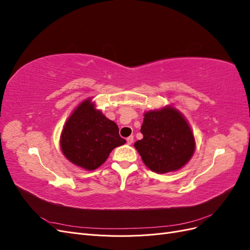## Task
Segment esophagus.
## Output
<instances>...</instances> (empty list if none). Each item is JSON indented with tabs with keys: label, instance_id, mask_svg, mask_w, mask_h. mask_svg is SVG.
I'll use <instances>...</instances> for the list:
<instances>
[{
	"label": "esophagus",
	"instance_id": "esophagus-1",
	"mask_svg": "<svg viewBox=\"0 0 250 250\" xmlns=\"http://www.w3.org/2000/svg\"><path fill=\"white\" fill-rule=\"evenodd\" d=\"M126 142H127L128 145H131L132 142H133V137H132V135H130V137H128V138L126 139Z\"/></svg>",
	"mask_w": 250,
	"mask_h": 250
}]
</instances>
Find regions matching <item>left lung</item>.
<instances>
[{"mask_svg":"<svg viewBox=\"0 0 250 250\" xmlns=\"http://www.w3.org/2000/svg\"><path fill=\"white\" fill-rule=\"evenodd\" d=\"M144 117L143 139L134 143L144 164L161 174L184 167L195 151L194 135L185 117L172 106L147 111Z\"/></svg>","mask_w":250,"mask_h":250,"instance_id":"8db88e82","label":"left lung"}]
</instances>
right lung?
I'll return each mask as SVG.
<instances>
[{
  "label": "right lung",
  "mask_w": 250,
  "mask_h": 250,
  "mask_svg": "<svg viewBox=\"0 0 250 250\" xmlns=\"http://www.w3.org/2000/svg\"><path fill=\"white\" fill-rule=\"evenodd\" d=\"M126 141L120 137L119 127L108 120L95 104L86 99L67 119L60 135V147L64 156L85 170L99 168L109 153Z\"/></svg>",
  "instance_id": "right-lung-1"
}]
</instances>
